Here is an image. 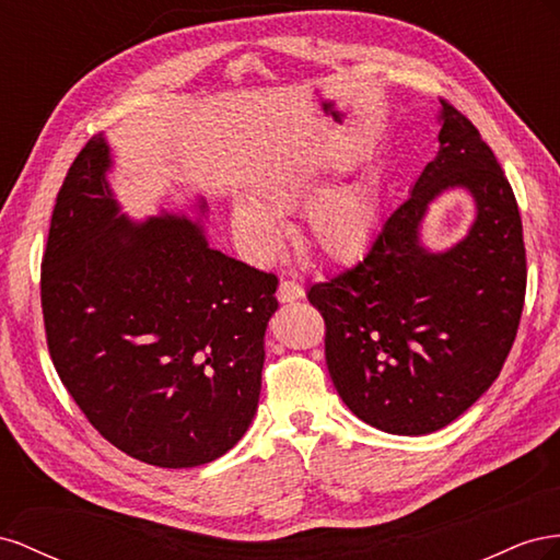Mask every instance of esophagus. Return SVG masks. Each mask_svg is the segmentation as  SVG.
Returning a JSON list of instances; mask_svg holds the SVG:
<instances>
[{
  "label": "esophagus",
  "instance_id": "obj_1",
  "mask_svg": "<svg viewBox=\"0 0 560 560\" xmlns=\"http://www.w3.org/2000/svg\"><path fill=\"white\" fill-rule=\"evenodd\" d=\"M302 295H305V291H302V285H300L298 281L283 279V281L279 283V291H277L279 302H295V300H300Z\"/></svg>",
  "mask_w": 560,
  "mask_h": 560
}]
</instances>
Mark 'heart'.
<instances>
[{
	"label": "heart",
	"instance_id": "b5f03b06",
	"mask_svg": "<svg viewBox=\"0 0 560 560\" xmlns=\"http://www.w3.org/2000/svg\"><path fill=\"white\" fill-rule=\"evenodd\" d=\"M316 191V180L289 171L267 173L253 185V199L232 209V225L255 255H269L279 242L277 213L293 211ZM382 215L375 180H357L318 195L302 213V242L330 262H349L373 244Z\"/></svg>",
	"mask_w": 560,
	"mask_h": 560
}]
</instances>
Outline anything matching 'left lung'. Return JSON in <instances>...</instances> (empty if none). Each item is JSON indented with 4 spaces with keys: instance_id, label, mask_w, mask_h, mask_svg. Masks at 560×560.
Listing matches in <instances>:
<instances>
[{
    "instance_id": "8db88e82",
    "label": "left lung",
    "mask_w": 560,
    "mask_h": 560,
    "mask_svg": "<svg viewBox=\"0 0 560 560\" xmlns=\"http://www.w3.org/2000/svg\"><path fill=\"white\" fill-rule=\"evenodd\" d=\"M439 152L382 222L363 258L307 298L326 322L335 389L359 420L398 436L439 431L498 380L525 300L518 203L476 126L441 101ZM467 188L468 236L434 254L421 244L431 200Z\"/></svg>"
}]
</instances>
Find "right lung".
Wrapping results in <instances>:
<instances>
[{
    "mask_svg": "<svg viewBox=\"0 0 560 560\" xmlns=\"http://www.w3.org/2000/svg\"><path fill=\"white\" fill-rule=\"evenodd\" d=\"M109 168L105 138H91L56 197L46 342L101 436L154 467H199L234 448L258 410L279 281L211 248L201 218H126Z\"/></svg>",
    "mask_w": 560,
    "mask_h": 560,
    "instance_id": "right-lung-1",
    "label": "right lung"
}]
</instances>
